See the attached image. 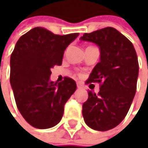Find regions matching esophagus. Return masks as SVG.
<instances>
[{
	"mask_svg": "<svg viewBox=\"0 0 148 148\" xmlns=\"http://www.w3.org/2000/svg\"><path fill=\"white\" fill-rule=\"evenodd\" d=\"M77 88L78 89H82L83 88V85L80 82H77Z\"/></svg>",
	"mask_w": 148,
	"mask_h": 148,
	"instance_id": "1",
	"label": "esophagus"
}]
</instances>
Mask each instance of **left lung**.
<instances>
[{"mask_svg": "<svg viewBox=\"0 0 148 148\" xmlns=\"http://www.w3.org/2000/svg\"><path fill=\"white\" fill-rule=\"evenodd\" d=\"M80 39L97 44L100 50V61L87 81L99 82V92L89 90L82 116L90 128L106 132L122 123L134 99L138 76L137 53L133 44L113 27L84 34Z\"/></svg>", "mask_w": 148, "mask_h": 148, "instance_id": "8db88e82", "label": "left lung"}]
</instances>
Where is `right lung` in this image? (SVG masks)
<instances>
[{
	"mask_svg": "<svg viewBox=\"0 0 148 148\" xmlns=\"http://www.w3.org/2000/svg\"><path fill=\"white\" fill-rule=\"evenodd\" d=\"M79 34H54L43 27H34L22 35L10 57V85L18 108L25 120L37 129L57 125L64 106L76 90L71 78L54 82L51 69L61 66L67 46Z\"/></svg>",
	"mask_w": 148,
	"mask_h": 148,
	"instance_id": "add662e5",
	"label": "right lung"
}]
</instances>
